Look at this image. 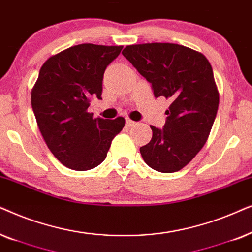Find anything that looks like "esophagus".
<instances>
[{
    "label": "esophagus",
    "mask_w": 252,
    "mask_h": 252,
    "mask_svg": "<svg viewBox=\"0 0 252 252\" xmlns=\"http://www.w3.org/2000/svg\"><path fill=\"white\" fill-rule=\"evenodd\" d=\"M135 124H136L135 121L130 120V119H128V117H126V126H135Z\"/></svg>",
    "instance_id": "obj_1"
}]
</instances>
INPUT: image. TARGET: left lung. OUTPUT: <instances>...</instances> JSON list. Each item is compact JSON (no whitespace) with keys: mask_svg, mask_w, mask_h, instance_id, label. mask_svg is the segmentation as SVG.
<instances>
[{"mask_svg":"<svg viewBox=\"0 0 252 252\" xmlns=\"http://www.w3.org/2000/svg\"><path fill=\"white\" fill-rule=\"evenodd\" d=\"M123 56L151 83L156 98L172 100L162 129L140 147L147 166L160 173L182 169L205 145L219 107L213 70L202 53L168 42L126 46Z\"/></svg>","mask_w":252,"mask_h":252,"instance_id":"obj_1","label":"left lung"}]
</instances>
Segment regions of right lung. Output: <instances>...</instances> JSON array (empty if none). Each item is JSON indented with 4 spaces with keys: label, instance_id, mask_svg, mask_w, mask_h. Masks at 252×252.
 Masks as SVG:
<instances>
[{
    "label": "right lung",
    "instance_id": "add662e5",
    "mask_svg": "<svg viewBox=\"0 0 252 252\" xmlns=\"http://www.w3.org/2000/svg\"><path fill=\"white\" fill-rule=\"evenodd\" d=\"M122 46L82 43L43 63L32 90V109L45 142L62 165L89 170L106 159L126 120L93 119L92 98L101 99L103 73Z\"/></svg>",
    "mask_w": 252,
    "mask_h": 252
}]
</instances>
